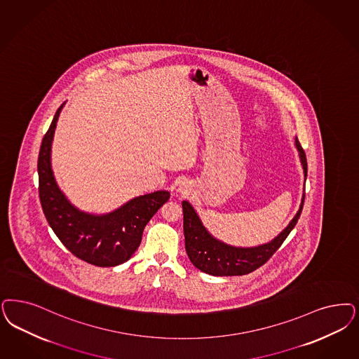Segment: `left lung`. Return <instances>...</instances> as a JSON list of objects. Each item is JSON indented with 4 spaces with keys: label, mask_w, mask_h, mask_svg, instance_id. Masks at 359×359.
Returning <instances> with one entry per match:
<instances>
[{
    "label": "left lung",
    "mask_w": 359,
    "mask_h": 359,
    "mask_svg": "<svg viewBox=\"0 0 359 359\" xmlns=\"http://www.w3.org/2000/svg\"><path fill=\"white\" fill-rule=\"evenodd\" d=\"M296 147L299 152L301 163L304 167L305 177L308 176V161L305 151L301 147L296 137ZM305 201V194L302 196L301 207L293 220L284 231L268 244L255 248H235L226 245L207 232L203 226L198 215L188 201H183V216H184V237L186 250L191 262L201 272L212 276H244L262 266L272 257L277 249L283 245L285 238L296 226L302 212Z\"/></svg>",
    "instance_id": "8db88e82"
}]
</instances>
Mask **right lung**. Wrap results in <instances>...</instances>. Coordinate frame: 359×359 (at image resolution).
I'll return each instance as SVG.
<instances>
[{"label": "right lung", "instance_id": "right-lung-1", "mask_svg": "<svg viewBox=\"0 0 359 359\" xmlns=\"http://www.w3.org/2000/svg\"><path fill=\"white\" fill-rule=\"evenodd\" d=\"M62 107L61 104L55 112L38 155V194L42 210L54 233L75 257L95 266L121 265L130 260L140 245L144 226L168 201L170 192L156 191L133 198L103 216L74 208L60 191L50 165L51 140Z\"/></svg>", "mask_w": 359, "mask_h": 359}]
</instances>
